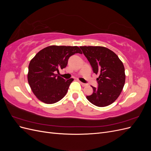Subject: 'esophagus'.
Segmentation results:
<instances>
[{
	"mask_svg": "<svg viewBox=\"0 0 151 151\" xmlns=\"http://www.w3.org/2000/svg\"><path fill=\"white\" fill-rule=\"evenodd\" d=\"M80 83H81V84L83 86H86L87 84H84V83H81V82H80Z\"/></svg>",
	"mask_w": 151,
	"mask_h": 151,
	"instance_id": "1",
	"label": "esophagus"
}]
</instances>
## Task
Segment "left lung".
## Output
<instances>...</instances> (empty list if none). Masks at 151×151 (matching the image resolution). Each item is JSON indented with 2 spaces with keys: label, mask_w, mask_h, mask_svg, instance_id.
<instances>
[{
  "label": "left lung",
  "mask_w": 151,
  "mask_h": 151,
  "mask_svg": "<svg viewBox=\"0 0 151 151\" xmlns=\"http://www.w3.org/2000/svg\"><path fill=\"white\" fill-rule=\"evenodd\" d=\"M96 75L98 88L86 98L94 105L104 107L115 101L125 83V68L117 55L111 50L99 46L80 47Z\"/></svg>",
  "instance_id": "1"
}]
</instances>
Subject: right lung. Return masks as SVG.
I'll return each mask as SVG.
<instances>
[{
    "instance_id": "right-lung-1",
    "label": "right lung",
    "mask_w": 151,
    "mask_h": 151,
    "mask_svg": "<svg viewBox=\"0 0 151 151\" xmlns=\"http://www.w3.org/2000/svg\"><path fill=\"white\" fill-rule=\"evenodd\" d=\"M77 53L82 52L77 46L52 45L40 50L31 59L28 81L31 91L40 101L53 104L66 95L74 79L65 81L57 73L66 67L68 59Z\"/></svg>"
}]
</instances>
